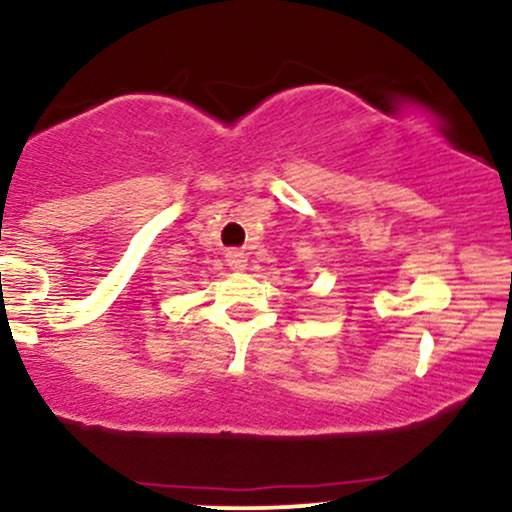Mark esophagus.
Here are the masks:
<instances>
[{
    "label": "esophagus",
    "instance_id": "1",
    "mask_svg": "<svg viewBox=\"0 0 512 512\" xmlns=\"http://www.w3.org/2000/svg\"><path fill=\"white\" fill-rule=\"evenodd\" d=\"M228 267L233 269V272H243L245 267H248V260H245V255L243 252H238V250H233V252H228Z\"/></svg>",
    "mask_w": 512,
    "mask_h": 512
}]
</instances>
